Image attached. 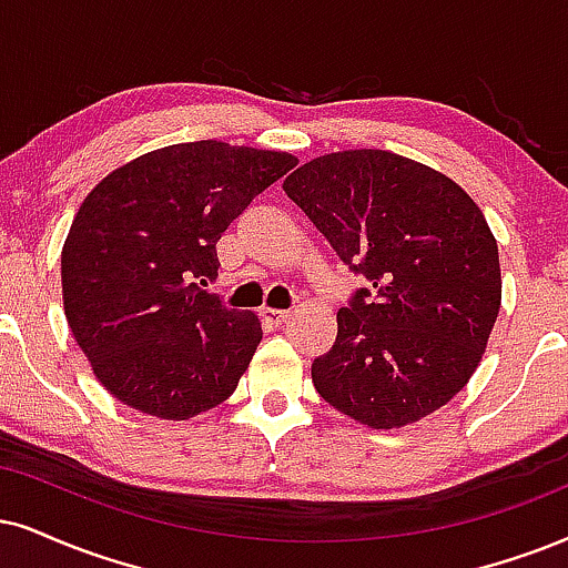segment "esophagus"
<instances>
[{"label":"esophagus","mask_w":568,"mask_h":568,"mask_svg":"<svg viewBox=\"0 0 568 568\" xmlns=\"http://www.w3.org/2000/svg\"><path fill=\"white\" fill-rule=\"evenodd\" d=\"M261 316H263V321H268V324H273V326H282L284 321H290L292 313L290 311H278V307H263Z\"/></svg>","instance_id":"esophagus-1"}]
</instances>
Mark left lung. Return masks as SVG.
Returning a JSON list of instances; mask_svg holds the SVG:
<instances>
[{
  "label": "left lung",
  "instance_id": "left-lung-1",
  "mask_svg": "<svg viewBox=\"0 0 568 568\" xmlns=\"http://www.w3.org/2000/svg\"><path fill=\"white\" fill-rule=\"evenodd\" d=\"M334 252L371 282L313 361L318 395L371 429L422 422L466 387L500 311L498 242L468 194L416 160L345 150L284 181Z\"/></svg>",
  "mask_w": 568,
  "mask_h": 568
}]
</instances>
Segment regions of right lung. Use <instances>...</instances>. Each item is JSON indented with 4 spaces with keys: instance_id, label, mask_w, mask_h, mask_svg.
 Here are the masks:
<instances>
[{
    "instance_id": "add662e5",
    "label": "right lung",
    "mask_w": 568,
    "mask_h": 568,
    "mask_svg": "<svg viewBox=\"0 0 568 568\" xmlns=\"http://www.w3.org/2000/svg\"><path fill=\"white\" fill-rule=\"evenodd\" d=\"M295 165L290 152L202 139L146 152L91 189L62 244V305L110 395L168 422L231 397L263 328L202 286L219 273L223 231Z\"/></svg>"
}]
</instances>
